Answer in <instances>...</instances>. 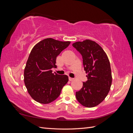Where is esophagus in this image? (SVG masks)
<instances>
[{
    "label": "esophagus",
    "mask_w": 133,
    "mask_h": 133,
    "mask_svg": "<svg viewBox=\"0 0 133 133\" xmlns=\"http://www.w3.org/2000/svg\"><path fill=\"white\" fill-rule=\"evenodd\" d=\"M74 78H70V77H69V81H73V80H74Z\"/></svg>",
    "instance_id": "obj_1"
}]
</instances>
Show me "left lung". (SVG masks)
Returning <instances> with one entry per match:
<instances>
[{"label": "left lung", "instance_id": "obj_1", "mask_svg": "<svg viewBox=\"0 0 133 133\" xmlns=\"http://www.w3.org/2000/svg\"><path fill=\"white\" fill-rule=\"evenodd\" d=\"M82 54L88 80L76 98L82 105L92 108L105 99L110 89L112 75L109 60L106 53L98 43L87 39L72 44Z\"/></svg>", "mask_w": 133, "mask_h": 133}]
</instances>
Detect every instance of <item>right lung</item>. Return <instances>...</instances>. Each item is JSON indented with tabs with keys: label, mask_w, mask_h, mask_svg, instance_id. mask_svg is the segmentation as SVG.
Segmentation results:
<instances>
[{
	"label": "right lung",
	"mask_w": 133,
	"mask_h": 133,
	"mask_svg": "<svg viewBox=\"0 0 133 133\" xmlns=\"http://www.w3.org/2000/svg\"><path fill=\"white\" fill-rule=\"evenodd\" d=\"M70 42L46 38L32 49L24 72V81L28 93L36 102L49 104L57 99L68 82L66 75L52 73L57 56Z\"/></svg>",
	"instance_id": "1"
}]
</instances>
